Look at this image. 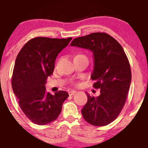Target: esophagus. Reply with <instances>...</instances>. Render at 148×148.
<instances>
[{
  "label": "esophagus",
  "mask_w": 148,
  "mask_h": 148,
  "mask_svg": "<svg viewBox=\"0 0 148 148\" xmlns=\"http://www.w3.org/2000/svg\"><path fill=\"white\" fill-rule=\"evenodd\" d=\"M76 91H74V90H71V91H70V92H69V95H70V96H72V95H74V94L76 93Z\"/></svg>",
  "instance_id": "34e87169"
}]
</instances>
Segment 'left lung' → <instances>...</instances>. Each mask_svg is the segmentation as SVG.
Returning a JSON list of instances; mask_svg holds the SVG:
<instances>
[{"instance_id":"left-lung-1","label":"left lung","mask_w":148,"mask_h":148,"mask_svg":"<svg viewBox=\"0 0 148 148\" xmlns=\"http://www.w3.org/2000/svg\"><path fill=\"white\" fill-rule=\"evenodd\" d=\"M71 46L89 49L93 53L94 69L91 79L93 86L100 89L99 97L87 92V102L82 114L88 123L105 126L120 114L131 83L130 65L122 46L106 33H92L74 38Z\"/></svg>"}]
</instances>
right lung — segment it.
<instances>
[{
    "label": "right lung",
    "instance_id": "obj_1",
    "mask_svg": "<svg viewBox=\"0 0 148 148\" xmlns=\"http://www.w3.org/2000/svg\"><path fill=\"white\" fill-rule=\"evenodd\" d=\"M71 39L36 37L23 46L16 57L11 81L13 93L23 113L36 125H45L57 119L68 98L65 91L51 95L45 84L53 74L58 54Z\"/></svg>",
    "mask_w": 148,
    "mask_h": 148
}]
</instances>
